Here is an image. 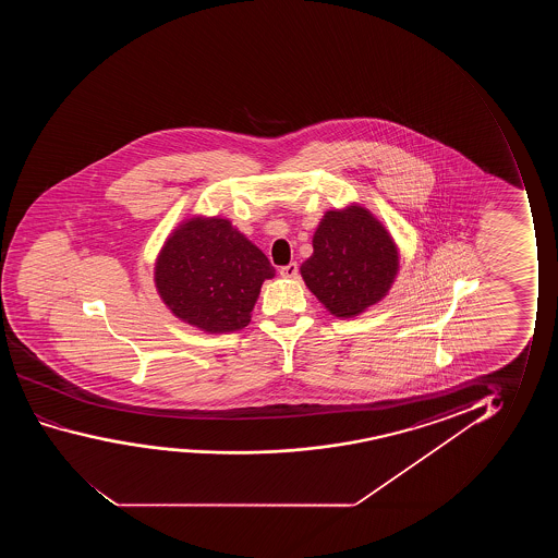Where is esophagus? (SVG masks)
<instances>
[{
    "instance_id": "1",
    "label": "esophagus",
    "mask_w": 558,
    "mask_h": 558,
    "mask_svg": "<svg viewBox=\"0 0 558 558\" xmlns=\"http://www.w3.org/2000/svg\"><path fill=\"white\" fill-rule=\"evenodd\" d=\"M298 263H290V265H286V267L280 268V276H282V278H298Z\"/></svg>"
}]
</instances>
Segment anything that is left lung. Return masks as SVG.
I'll list each match as a JSON object with an SVG mask.
<instances>
[{
    "instance_id": "obj_1",
    "label": "left lung",
    "mask_w": 558,
    "mask_h": 558,
    "mask_svg": "<svg viewBox=\"0 0 558 558\" xmlns=\"http://www.w3.org/2000/svg\"><path fill=\"white\" fill-rule=\"evenodd\" d=\"M313 247L301 276L337 318H352L381 301L397 276V245L364 207L324 215Z\"/></svg>"
}]
</instances>
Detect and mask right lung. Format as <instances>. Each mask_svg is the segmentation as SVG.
Wrapping results in <instances>:
<instances>
[{
	"instance_id": "add662e5",
	"label": "right lung",
	"mask_w": 558,
	"mask_h": 558,
	"mask_svg": "<svg viewBox=\"0 0 558 558\" xmlns=\"http://www.w3.org/2000/svg\"><path fill=\"white\" fill-rule=\"evenodd\" d=\"M275 276L267 255L227 219H191L156 260V288L177 318L209 333L245 328L260 286Z\"/></svg>"
}]
</instances>
